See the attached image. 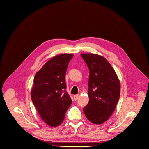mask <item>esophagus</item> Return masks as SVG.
I'll use <instances>...</instances> for the list:
<instances>
[{
  "instance_id": "1",
  "label": "esophagus",
  "mask_w": 149,
  "mask_h": 149,
  "mask_svg": "<svg viewBox=\"0 0 149 149\" xmlns=\"http://www.w3.org/2000/svg\"><path fill=\"white\" fill-rule=\"evenodd\" d=\"M79 97H80V95H79V94L75 95H74V100L76 101V100H78V98H79Z\"/></svg>"
}]
</instances>
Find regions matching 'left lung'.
<instances>
[{"label": "left lung", "instance_id": "1", "mask_svg": "<svg viewBox=\"0 0 149 149\" xmlns=\"http://www.w3.org/2000/svg\"><path fill=\"white\" fill-rule=\"evenodd\" d=\"M81 56L89 69V103L83 108L91 123L101 124L112 115L120 96V82L115 70L103 56L84 53Z\"/></svg>", "mask_w": 149, "mask_h": 149}]
</instances>
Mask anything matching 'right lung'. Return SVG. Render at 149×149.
I'll list each match as a JSON object with an SVG mask.
<instances>
[{
  "instance_id": "1",
  "label": "right lung",
  "mask_w": 149,
  "mask_h": 149,
  "mask_svg": "<svg viewBox=\"0 0 149 149\" xmlns=\"http://www.w3.org/2000/svg\"><path fill=\"white\" fill-rule=\"evenodd\" d=\"M74 55L62 54L52 57L36 74L31 97L42 120L51 127L63 121L72 100L65 91V75Z\"/></svg>"
}]
</instances>
